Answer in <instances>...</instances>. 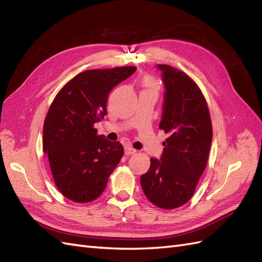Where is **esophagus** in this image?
<instances>
[{
	"label": "esophagus",
	"instance_id": "34e87169",
	"mask_svg": "<svg viewBox=\"0 0 262 262\" xmlns=\"http://www.w3.org/2000/svg\"><path fill=\"white\" fill-rule=\"evenodd\" d=\"M135 152H136V149L132 148V147H126V148H125V155H127V156L134 155Z\"/></svg>",
	"mask_w": 262,
	"mask_h": 262
}]
</instances>
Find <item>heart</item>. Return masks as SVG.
I'll return each mask as SVG.
<instances>
[{
	"instance_id": "b5f03b06",
	"label": "heart",
	"mask_w": 262,
	"mask_h": 262,
	"mask_svg": "<svg viewBox=\"0 0 262 262\" xmlns=\"http://www.w3.org/2000/svg\"><path fill=\"white\" fill-rule=\"evenodd\" d=\"M143 85L146 87V90H154L156 91L158 89V83L155 77L152 76H146L143 79Z\"/></svg>"
}]
</instances>
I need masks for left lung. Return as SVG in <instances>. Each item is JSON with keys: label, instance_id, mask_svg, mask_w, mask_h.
<instances>
[{"label": "left lung", "instance_id": "left-lung-1", "mask_svg": "<svg viewBox=\"0 0 262 262\" xmlns=\"http://www.w3.org/2000/svg\"><path fill=\"white\" fill-rule=\"evenodd\" d=\"M158 69L166 89L159 129L168 137L163 143L162 158H150L140 185L151 204L170 210L193 196L207 166L212 125L206 98L195 80L170 65L160 64Z\"/></svg>", "mask_w": 262, "mask_h": 262}]
</instances>
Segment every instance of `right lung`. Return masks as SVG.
Returning <instances> with one entry per match:
<instances>
[{
    "mask_svg": "<svg viewBox=\"0 0 262 262\" xmlns=\"http://www.w3.org/2000/svg\"><path fill=\"white\" fill-rule=\"evenodd\" d=\"M136 71L135 66L89 70L57 93L43 126V151L59 192L74 203L98 198L124 155L94 127L106 115L110 92Z\"/></svg>",
    "mask_w": 262,
    "mask_h": 262,
    "instance_id": "add662e5",
    "label": "right lung"
}]
</instances>
